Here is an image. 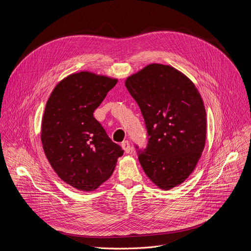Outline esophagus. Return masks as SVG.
Wrapping results in <instances>:
<instances>
[{
  "label": "esophagus",
  "mask_w": 251,
  "mask_h": 251,
  "mask_svg": "<svg viewBox=\"0 0 251 251\" xmlns=\"http://www.w3.org/2000/svg\"><path fill=\"white\" fill-rule=\"evenodd\" d=\"M121 146L123 148V150L126 152V153H129L130 150H131V146H130V143L129 141H123L121 143Z\"/></svg>",
  "instance_id": "esophagus-1"
}]
</instances>
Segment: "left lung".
<instances>
[{
    "label": "left lung",
    "mask_w": 251,
    "mask_h": 251,
    "mask_svg": "<svg viewBox=\"0 0 251 251\" xmlns=\"http://www.w3.org/2000/svg\"><path fill=\"white\" fill-rule=\"evenodd\" d=\"M139 105L149 137L139 162L163 190L185 182L203 151L206 117L195 84L170 65L149 64L125 82ZM138 149V146H136Z\"/></svg>",
    "instance_id": "8db88e82"
}]
</instances>
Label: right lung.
Instances as JSON below:
<instances>
[{
	"label": "right lung",
	"mask_w": 251,
	"mask_h": 251,
	"mask_svg": "<svg viewBox=\"0 0 251 251\" xmlns=\"http://www.w3.org/2000/svg\"><path fill=\"white\" fill-rule=\"evenodd\" d=\"M116 83L81 71L57 83L47 102L41 137L45 154L61 180L77 190L90 192L108 180L124 153L93 117Z\"/></svg>",
	"instance_id": "obj_1"
}]
</instances>
